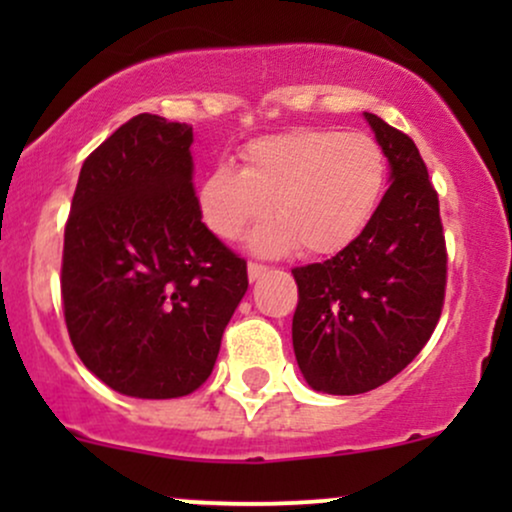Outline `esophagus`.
Masks as SVG:
<instances>
[{
  "label": "esophagus",
  "instance_id": "1",
  "mask_svg": "<svg viewBox=\"0 0 512 512\" xmlns=\"http://www.w3.org/2000/svg\"><path fill=\"white\" fill-rule=\"evenodd\" d=\"M264 272H267V264H262V262H248V276H250V281H255L257 276H262Z\"/></svg>",
  "mask_w": 512,
  "mask_h": 512
}]
</instances>
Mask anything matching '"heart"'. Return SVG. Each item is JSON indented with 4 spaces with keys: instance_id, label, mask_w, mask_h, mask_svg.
Segmentation results:
<instances>
[{
    "instance_id": "obj_1",
    "label": "heart",
    "mask_w": 512,
    "mask_h": 512,
    "mask_svg": "<svg viewBox=\"0 0 512 512\" xmlns=\"http://www.w3.org/2000/svg\"><path fill=\"white\" fill-rule=\"evenodd\" d=\"M245 168L216 166L199 185V214L219 238H238L269 214L250 236L260 252L296 245L301 255L344 250L366 228L383 199L387 158L368 134L293 129L250 142Z\"/></svg>"
}]
</instances>
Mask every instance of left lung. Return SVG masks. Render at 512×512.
<instances>
[{
	"label": "left lung",
	"instance_id": "1",
	"mask_svg": "<svg viewBox=\"0 0 512 512\" xmlns=\"http://www.w3.org/2000/svg\"><path fill=\"white\" fill-rule=\"evenodd\" d=\"M392 185L356 240L332 260L291 269L298 284L293 351L327 395H361L395 378L424 349L448 284L438 192L416 144L366 113Z\"/></svg>",
	"mask_w": 512,
	"mask_h": 512
}]
</instances>
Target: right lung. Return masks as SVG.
<instances>
[{
	"instance_id": "obj_1",
	"label": "right lung",
	"mask_w": 512,
	"mask_h": 512,
	"mask_svg": "<svg viewBox=\"0 0 512 512\" xmlns=\"http://www.w3.org/2000/svg\"><path fill=\"white\" fill-rule=\"evenodd\" d=\"M192 125L142 113L81 166L62 252V308L84 366L129 397L207 383L248 291V262L202 223Z\"/></svg>"
}]
</instances>
